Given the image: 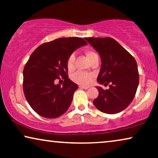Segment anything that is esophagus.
<instances>
[{
  "label": "esophagus",
  "mask_w": 158,
  "mask_h": 158,
  "mask_svg": "<svg viewBox=\"0 0 158 158\" xmlns=\"http://www.w3.org/2000/svg\"><path fill=\"white\" fill-rule=\"evenodd\" d=\"M80 88H81V89H88L89 88V87L88 86H83V85H80L79 86Z\"/></svg>",
  "instance_id": "obj_1"
}]
</instances>
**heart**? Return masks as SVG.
Masks as SVG:
<instances>
[{
    "label": "heart",
    "instance_id": "obj_1",
    "mask_svg": "<svg viewBox=\"0 0 158 158\" xmlns=\"http://www.w3.org/2000/svg\"><path fill=\"white\" fill-rule=\"evenodd\" d=\"M85 54L87 57L88 60H89L90 62L92 61L94 59L95 57H98L97 54L94 51L90 50V49H87L85 50ZM75 57L74 54H71V55L69 56L68 60H67V68H68V71H73L75 68ZM93 78H94V76L91 74H88V73H84V72H77L74 73L72 75V80L75 83L81 85H88L91 83L93 81Z\"/></svg>",
    "mask_w": 158,
    "mask_h": 158
}]
</instances>
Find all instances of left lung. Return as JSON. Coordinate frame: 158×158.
<instances>
[{"instance_id":"8db88e82","label":"left lung","mask_w":158,"mask_h":158,"mask_svg":"<svg viewBox=\"0 0 158 158\" xmlns=\"http://www.w3.org/2000/svg\"><path fill=\"white\" fill-rule=\"evenodd\" d=\"M85 40L98 52L101 68L97 81L104 85L98 86V96L94 104L103 113L114 114L122 111L133 101L139 85L137 62L130 53L114 39L86 37Z\"/></svg>"}]
</instances>
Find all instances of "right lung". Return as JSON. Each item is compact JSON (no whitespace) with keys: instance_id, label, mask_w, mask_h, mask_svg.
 Here are the masks:
<instances>
[{"instance_id":"obj_1","label":"right lung","mask_w":158,"mask_h":158,"mask_svg":"<svg viewBox=\"0 0 158 158\" xmlns=\"http://www.w3.org/2000/svg\"><path fill=\"white\" fill-rule=\"evenodd\" d=\"M86 44L80 37L60 38L41 44L30 56L23 69V89L27 102L39 115L57 118L69 109L78 86L68 78L67 60ZM60 78L64 80L62 87L54 84Z\"/></svg>"}]
</instances>
